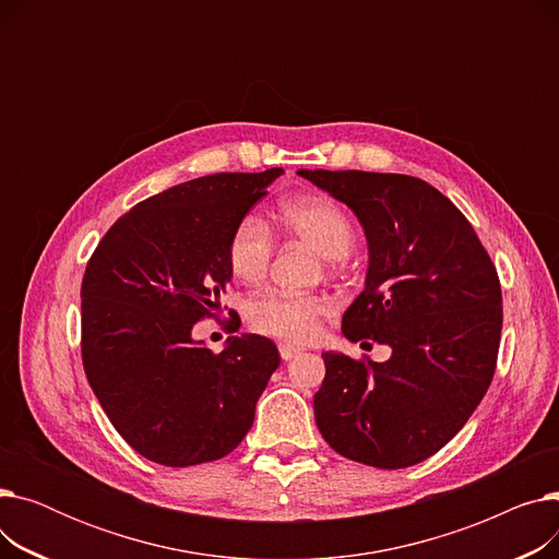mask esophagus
<instances>
[{"label":"esophagus","mask_w":559,"mask_h":559,"mask_svg":"<svg viewBox=\"0 0 559 559\" xmlns=\"http://www.w3.org/2000/svg\"><path fill=\"white\" fill-rule=\"evenodd\" d=\"M278 354H281L283 360H292V358L301 356L304 348H301V346H295V344H281V346H278Z\"/></svg>","instance_id":"esophagus-1"}]
</instances>
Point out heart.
<instances>
[{"instance_id":"heart-1","label":"heart","mask_w":559,"mask_h":559,"mask_svg":"<svg viewBox=\"0 0 559 559\" xmlns=\"http://www.w3.org/2000/svg\"><path fill=\"white\" fill-rule=\"evenodd\" d=\"M276 224L292 238L306 242L331 264L346 258L356 245V226L342 205L326 197H299L285 201ZM274 255V238L270 226L255 215L242 217L235 224L226 260L235 278L242 283H260L270 270ZM331 312V301L312 292L264 289L251 297L245 317L255 333L283 342L304 344L314 337L319 319Z\"/></svg>"}]
</instances>
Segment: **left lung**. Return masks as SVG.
Here are the masks:
<instances>
[{
	"label": "left lung",
	"instance_id": "1",
	"mask_svg": "<svg viewBox=\"0 0 559 559\" xmlns=\"http://www.w3.org/2000/svg\"><path fill=\"white\" fill-rule=\"evenodd\" d=\"M299 174L344 201L367 233V281L342 317L344 337L392 346L385 362L321 356L317 428L354 462L419 464L451 442L489 390L503 329L493 262L453 201L415 176Z\"/></svg>",
	"mask_w": 559,
	"mask_h": 559
}]
</instances>
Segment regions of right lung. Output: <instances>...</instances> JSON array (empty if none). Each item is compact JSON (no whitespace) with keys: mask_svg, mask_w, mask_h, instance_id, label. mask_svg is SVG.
Wrapping results in <instances>:
<instances>
[{"mask_svg":"<svg viewBox=\"0 0 559 559\" xmlns=\"http://www.w3.org/2000/svg\"><path fill=\"white\" fill-rule=\"evenodd\" d=\"M281 174V167L211 174L144 199L87 260L83 369L115 430L146 460L165 466L219 460L253 424L255 403L281 365L276 344L242 335L215 354L192 340V329L219 317L233 276L230 233ZM228 314L235 333L240 317Z\"/></svg>","mask_w":559,"mask_h":559,"instance_id":"1","label":"right lung"}]
</instances>
